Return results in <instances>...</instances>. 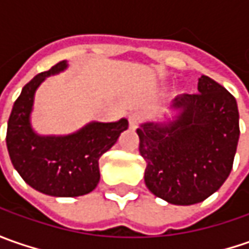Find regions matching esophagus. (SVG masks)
Instances as JSON below:
<instances>
[{
	"instance_id": "1",
	"label": "esophagus",
	"mask_w": 249,
	"mask_h": 249,
	"mask_svg": "<svg viewBox=\"0 0 249 249\" xmlns=\"http://www.w3.org/2000/svg\"><path fill=\"white\" fill-rule=\"evenodd\" d=\"M140 120H141V118H140L139 113H131L129 116V123H130V127L131 129H137V126H139Z\"/></svg>"
}]
</instances>
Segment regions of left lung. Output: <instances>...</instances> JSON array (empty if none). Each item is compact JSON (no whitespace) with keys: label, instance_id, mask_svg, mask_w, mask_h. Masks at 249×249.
<instances>
[{"label":"left lung","instance_id":"8db88e82","mask_svg":"<svg viewBox=\"0 0 249 249\" xmlns=\"http://www.w3.org/2000/svg\"><path fill=\"white\" fill-rule=\"evenodd\" d=\"M166 122H144L137 134L147 162L144 180L154 196L173 205H193L216 193L234 160L240 124L235 98L208 76L198 94L176 97Z\"/></svg>","mask_w":249,"mask_h":249}]
</instances>
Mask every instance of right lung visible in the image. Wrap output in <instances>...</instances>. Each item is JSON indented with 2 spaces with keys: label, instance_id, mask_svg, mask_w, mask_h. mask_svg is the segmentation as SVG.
<instances>
[{
  "label": "right lung",
  "instance_id": "obj_1",
  "mask_svg": "<svg viewBox=\"0 0 249 249\" xmlns=\"http://www.w3.org/2000/svg\"><path fill=\"white\" fill-rule=\"evenodd\" d=\"M68 68L56 63L38 73L22 89L8 120L6 147L16 172L34 190L51 196H80L91 193L100 181V158L112 148L127 119L90 122L66 136H41L32 127L34 94L51 74Z\"/></svg>",
  "mask_w": 249,
  "mask_h": 249
}]
</instances>
